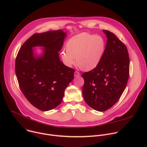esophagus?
Instances as JSON below:
<instances>
[{
	"mask_svg": "<svg viewBox=\"0 0 147 147\" xmlns=\"http://www.w3.org/2000/svg\"><path fill=\"white\" fill-rule=\"evenodd\" d=\"M80 76V74L79 72L76 71L74 72V77H79Z\"/></svg>",
	"mask_w": 147,
	"mask_h": 147,
	"instance_id": "34e87169",
	"label": "esophagus"
}]
</instances>
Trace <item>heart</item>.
Masks as SVG:
<instances>
[{
	"label": "heart",
	"mask_w": 147,
	"mask_h": 147,
	"mask_svg": "<svg viewBox=\"0 0 147 147\" xmlns=\"http://www.w3.org/2000/svg\"><path fill=\"white\" fill-rule=\"evenodd\" d=\"M105 49L104 38L100 36L81 33L71 39L66 45V50L60 52L64 64L71 67L76 61L82 70L90 71L100 64Z\"/></svg>",
	"instance_id": "1"
}]
</instances>
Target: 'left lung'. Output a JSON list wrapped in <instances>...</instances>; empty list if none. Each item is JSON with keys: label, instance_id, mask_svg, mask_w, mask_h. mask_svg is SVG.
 Segmentation results:
<instances>
[{"label": "left lung", "instance_id": "obj_1", "mask_svg": "<svg viewBox=\"0 0 147 147\" xmlns=\"http://www.w3.org/2000/svg\"><path fill=\"white\" fill-rule=\"evenodd\" d=\"M107 37L102 58L96 68L82 74L83 96L94 110L104 111L121 97L129 77V59L125 45L112 32L102 31Z\"/></svg>", "mask_w": 147, "mask_h": 147}]
</instances>
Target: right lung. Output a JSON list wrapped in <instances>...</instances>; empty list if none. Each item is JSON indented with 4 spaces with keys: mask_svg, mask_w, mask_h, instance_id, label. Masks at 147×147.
Returning a JSON list of instances; mask_svg holds the SVG:
<instances>
[{
    "mask_svg": "<svg viewBox=\"0 0 147 147\" xmlns=\"http://www.w3.org/2000/svg\"><path fill=\"white\" fill-rule=\"evenodd\" d=\"M66 33L61 30L35 33L20 47L15 71L19 87L27 100L37 109L47 111L62 101L65 89L74 78L75 70L59 58ZM43 47L37 55L32 48Z\"/></svg>",
    "mask_w": 147,
    "mask_h": 147,
    "instance_id": "obj_1",
    "label": "right lung"
}]
</instances>
